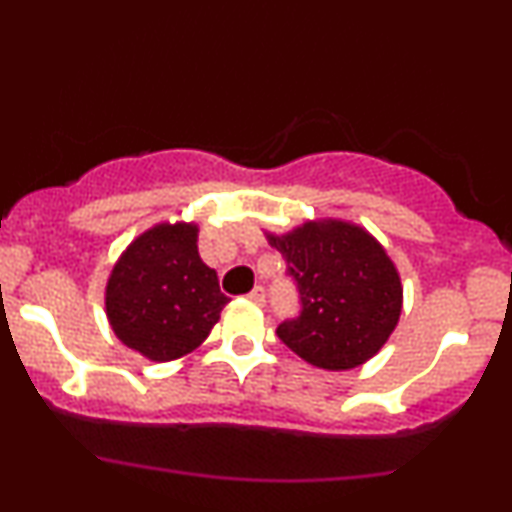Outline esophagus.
Returning a JSON list of instances; mask_svg holds the SVG:
<instances>
[{"instance_id": "34e87169", "label": "esophagus", "mask_w": 512, "mask_h": 512, "mask_svg": "<svg viewBox=\"0 0 512 512\" xmlns=\"http://www.w3.org/2000/svg\"><path fill=\"white\" fill-rule=\"evenodd\" d=\"M248 301H252L255 305H264V289H262V286H255V289L248 293Z\"/></svg>"}]
</instances>
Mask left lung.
<instances>
[{
  "instance_id": "1",
  "label": "left lung",
  "mask_w": 512,
  "mask_h": 512,
  "mask_svg": "<svg viewBox=\"0 0 512 512\" xmlns=\"http://www.w3.org/2000/svg\"><path fill=\"white\" fill-rule=\"evenodd\" d=\"M267 240L301 296V315L276 327L293 354L317 368L349 370L383 349L402 313V281L366 228L320 219Z\"/></svg>"
}]
</instances>
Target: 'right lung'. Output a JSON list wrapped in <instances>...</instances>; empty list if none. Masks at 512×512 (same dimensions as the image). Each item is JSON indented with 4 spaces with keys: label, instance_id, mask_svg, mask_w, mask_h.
Returning <instances> with one entry per match:
<instances>
[{
    "label": "right lung",
    "instance_id": "add662e5",
    "mask_svg": "<svg viewBox=\"0 0 512 512\" xmlns=\"http://www.w3.org/2000/svg\"><path fill=\"white\" fill-rule=\"evenodd\" d=\"M197 223H156L122 252L105 286V315L122 344L156 363L195 351L228 296L197 250Z\"/></svg>",
    "mask_w": 512,
    "mask_h": 512
}]
</instances>
